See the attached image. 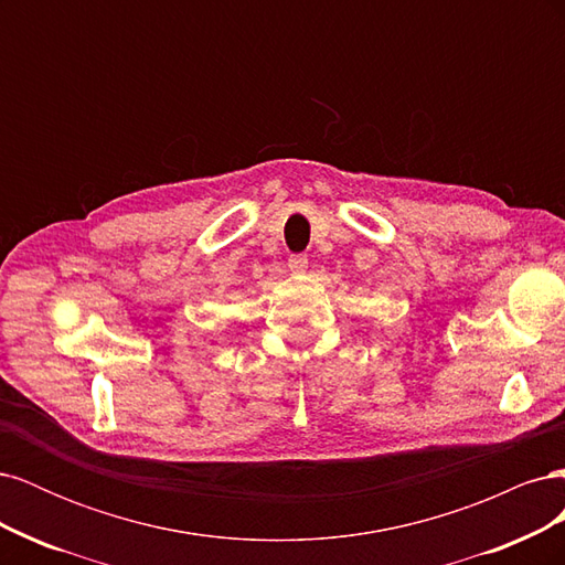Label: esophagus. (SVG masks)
Segmentation results:
<instances>
[{
    "instance_id": "1",
    "label": "esophagus",
    "mask_w": 565,
    "mask_h": 565,
    "mask_svg": "<svg viewBox=\"0 0 565 565\" xmlns=\"http://www.w3.org/2000/svg\"><path fill=\"white\" fill-rule=\"evenodd\" d=\"M287 266H289V270H292V273H303L306 268H309V256H306V254H292V256H289Z\"/></svg>"
}]
</instances>
